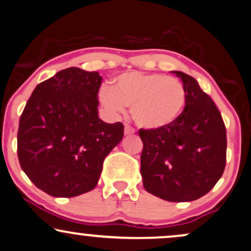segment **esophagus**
I'll use <instances>...</instances> for the list:
<instances>
[{"instance_id": "1", "label": "esophagus", "mask_w": 251, "mask_h": 251, "mask_svg": "<svg viewBox=\"0 0 251 251\" xmlns=\"http://www.w3.org/2000/svg\"><path fill=\"white\" fill-rule=\"evenodd\" d=\"M134 132H135L134 128L131 127V126H129V125H125V134H126V135L134 134Z\"/></svg>"}]
</instances>
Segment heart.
I'll return each mask as SVG.
<instances>
[{"label": "heart", "instance_id": "obj_1", "mask_svg": "<svg viewBox=\"0 0 251 251\" xmlns=\"http://www.w3.org/2000/svg\"><path fill=\"white\" fill-rule=\"evenodd\" d=\"M98 96L112 115L131 106L133 120L146 129H161L174 124L186 103L182 82L155 73H123L115 78L113 87L103 85Z\"/></svg>", "mask_w": 251, "mask_h": 251}]
</instances>
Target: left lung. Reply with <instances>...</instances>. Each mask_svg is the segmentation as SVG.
Masks as SVG:
<instances>
[{
	"label": "left lung",
	"instance_id": "8db88e82",
	"mask_svg": "<svg viewBox=\"0 0 251 251\" xmlns=\"http://www.w3.org/2000/svg\"><path fill=\"white\" fill-rule=\"evenodd\" d=\"M182 78L186 103L182 115L161 129H139L144 144L141 176L149 193L168 201L201 198L217 184L226 166V127L212 98L192 76Z\"/></svg>",
	"mask_w": 251,
	"mask_h": 251
}]
</instances>
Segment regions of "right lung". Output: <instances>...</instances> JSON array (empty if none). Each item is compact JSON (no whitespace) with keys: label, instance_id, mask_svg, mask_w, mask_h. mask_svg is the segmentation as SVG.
Returning <instances> with one entry per match:
<instances>
[{"label":"right lung","instance_id":"obj_1","mask_svg":"<svg viewBox=\"0 0 251 251\" xmlns=\"http://www.w3.org/2000/svg\"><path fill=\"white\" fill-rule=\"evenodd\" d=\"M102 76L71 67L41 82L20 119L22 169L47 195L71 198L97 185L104 158L122 141V123L98 118Z\"/></svg>","mask_w":251,"mask_h":251}]
</instances>
